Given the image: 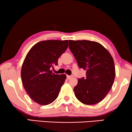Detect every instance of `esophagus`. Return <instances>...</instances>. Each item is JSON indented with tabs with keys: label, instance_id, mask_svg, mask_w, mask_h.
<instances>
[{
	"label": "esophagus",
	"instance_id": "1",
	"mask_svg": "<svg viewBox=\"0 0 132 132\" xmlns=\"http://www.w3.org/2000/svg\"><path fill=\"white\" fill-rule=\"evenodd\" d=\"M72 77V76H67L68 79H70V78H71Z\"/></svg>",
	"mask_w": 132,
	"mask_h": 132
}]
</instances>
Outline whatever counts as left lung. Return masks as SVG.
Listing matches in <instances>:
<instances>
[{"label": "left lung", "instance_id": "1", "mask_svg": "<svg viewBox=\"0 0 132 132\" xmlns=\"http://www.w3.org/2000/svg\"><path fill=\"white\" fill-rule=\"evenodd\" d=\"M69 47L86 77L78 78L75 96L86 105H94L104 99L112 87L115 68L112 56L102 45L88 40H69Z\"/></svg>", "mask_w": 132, "mask_h": 132}]
</instances>
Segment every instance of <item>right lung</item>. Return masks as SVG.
Returning a JSON list of instances; mask_svg holds the SVG:
<instances>
[{
  "label": "right lung",
  "instance_id": "add662e5",
  "mask_svg": "<svg viewBox=\"0 0 132 132\" xmlns=\"http://www.w3.org/2000/svg\"><path fill=\"white\" fill-rule=\"evenodd\" d=\"M68 47V40H46L35 44L25 58L21 69L23 86L35 102L46 105L59 94L66 76L55 74L51 68Z\"/></svg>",
  "mask_w": 132,
  "mask_h": 132
}]
</instances>
